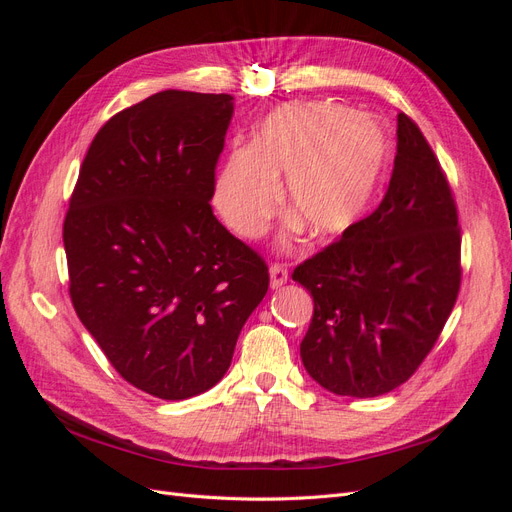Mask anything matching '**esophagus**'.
Segmentation results:
<instances>
[{
    "mask_svg": "<svg viewBox=\"0 0 512 512\" xmlns=\"http://www.w3.org/2000/svg\"><path fill=\"white\" fill-rule=\"evenodd\" d=\"M269 275H271V288H280L282 284L288 282V269L286 265H280V262H273Z\"/></svg>",
    "mask_w": 512,
    "mask_h": 512,
    "instance_id": "obj_1",
    "label": "esophagus"
}]
</instances>
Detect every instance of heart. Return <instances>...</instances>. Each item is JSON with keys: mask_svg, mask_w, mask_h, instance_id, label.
I'll list each match as a JSON object with an SVG mask.
<instances>
[{"mask_svg": "<svg viewBox=\"0 0 512 512\" xmlns=\"http://www.w3.org/2000/svg\"><path fill=\"white\" fill-rule=\"evenodd\" d=\"M391 162V141L380 123L335 102L286 104L273 111L252 147H237L215 179L213 205L243 239L265 235L286 200L318 239L359 224Z\"/></svg>", "mask_w": 512, "mask_h": 512, "instance_id": "b5f03b06", "label": "heart"}]
</instances>
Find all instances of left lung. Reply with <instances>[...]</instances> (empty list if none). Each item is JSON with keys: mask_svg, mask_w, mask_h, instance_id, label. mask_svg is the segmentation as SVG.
<instances>
[{"mask_svg": "<svg viewBox=\"0 0 512 512\" xmlns=\"http://www.w3.org/2000/svg\"><path fill=\"white\" fill-rule=\"evenodd\" d=\"M292 280L314 299L301 359L322 389L378 397L425 361L459 294L461 228L444 170L408 115H397L395 166L378 209Z\"/></svg>", "mask_w": 512, "mask_h": 512, "instance_id": "8db88e82", "label": "left lung"}]
</instances>
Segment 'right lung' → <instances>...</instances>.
Instances as JSON below:
<instances>
[{
  "mask_svg": "<svg viewBox=\"0 0 512 512\" xmlns=\"http://www.w3.org/2000/svg\"><path fill=\"white\" fill-rule=\"evenodd\" d=\"M232 96L166 89L91 141L64 222L70 299L117 374L160 399L209 391L230 367L269 269L209 200Z\"/></svg>",
  "mask_w": 512,
  "mask_h": 512,
  "instance_id": "add662e5",
  "label": "right lung"
}]
</instances>
